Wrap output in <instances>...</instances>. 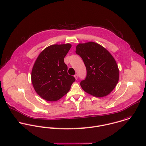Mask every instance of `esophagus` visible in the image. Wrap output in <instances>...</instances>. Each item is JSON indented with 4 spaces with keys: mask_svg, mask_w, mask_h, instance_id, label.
Segmentation results:
<instances>
[{
    "mask_svg": "<svg viewBox=\"0 0 146 146\" xmlns=\"http://www.w3.org/2000/svg\"><path fill=\"white\" fill-rule=\"evenodd\" d=\"M74 77H75V79H78V74H75V75H74Z\"/></svg>",
    "mask_w": 146,
    "mask_h": 146,
    "instance_id": "1",
    "label": "esophagus"
}]
</instances>
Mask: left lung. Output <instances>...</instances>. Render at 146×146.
<instances>
[{"label":"left lung","instance_id":"left-lung-1","mask_svg":"<svg viewBox=\"0 0 146 146\" xmlns=\"http://www.w3.org/2000/svg\"><path fill=\"white\" fill-rule=\"evenodd\" d=\"M76 50L87 70L86 78L80 82L82 89L98 98L110 94L119 79L118 66L112 55L102 46L93 42L79 43Z\"/></svg>","mask_w":146,"mask_h":146}]
</instances>
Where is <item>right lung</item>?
Returning a JSON list of instances; mask_svg holds the SVG:
<instances>
[{
  "mask_svg": "<svg viewBox=\"0 0 146 146\" xmlns=\"http://www.w3.org/2000/svg\"><path fill=\"white\" fill-rule=\"evenodd\" d=\"M70 43L52 44L36 58L31 71V82L36 92L50 102L59 100L70 91L75 81L67 73L64 58L71 47Z\"/></svg>",
  "mask_w": 146,
  "mask_h": 146,
  "instance_id": "add662e5",
  "label": "right lung"
}]
</instances>
